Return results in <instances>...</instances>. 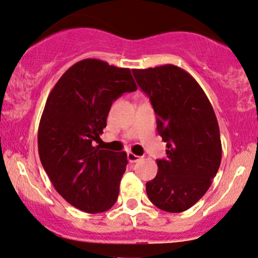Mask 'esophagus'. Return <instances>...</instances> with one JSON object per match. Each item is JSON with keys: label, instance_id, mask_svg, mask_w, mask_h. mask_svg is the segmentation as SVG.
<instances>
[{"label": "esophagus", "instance_id": "obj_1", "mask_svg": "<svg viewBox=\"0 0 258 258\" xmlns=\"http://www.w3.org/2000/svg\"><path fill=\"white\" fill-rule=\"evenodd\" d=\"M126 158H128L130 163H136L141 159V157L135 155V154H133V152H128V155H126Z\"/></svg>", "mask_w": 258, "mask_h": 258}]
</instances>
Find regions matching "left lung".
<instances>
[{
    "label": "left lung",
    "mask_w": 258,
    "mask_h": 258,
    "mask_svg": "<svg viewBox=\"0 0 258 258\" xmlns=\"http://www.w3.org/2000/svg\"><path fill=\"white\" fill-rule=\"evenodd\" d=\"M157 115V132L166 142V158L147 182L149 199L159 210L180 213L198 203L212 185L222 147L214 109L191 74L167 64L133 70Z\"/></svg>",
    "instance_id": "1"
}]
</instances>
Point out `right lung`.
I'll return each instance as SVG.
<instances>
[{
    "label": "right lung",
    "mask_w": 258,
    "mask_h": 258,
    "mask_svg": "<svg viewBox=\"0 0 258 258\" xmlns=\"http://www.w3.org/2000/svg\"><path fill=\"white\" fill-rule=\"evenodd\" d=\"M137 89L129 69L99 59L71 66L47 96L38 128V152L55 191L86 213L116 203L128 164L124 151L93 147L107 125L110 107Z\"/></svg>",
    "instance_id": "1"
}]
</instances>
